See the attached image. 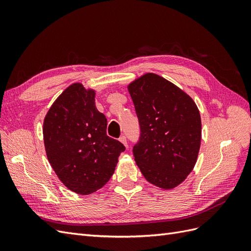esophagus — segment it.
Instances as JSON below:
<instances>
[{
	"label": "esophagus",
	"mask_w": 251,
	"mask_h": 251,
	"mask_svg": "<svg viewBox=\"0 0 251 251\" xmlns=\"http://www.w3.org/2000/svg\"><path fill=\"white\" fill-rule=\"evenodd\" d=\"M119 141H120L121 143H123L126 148H127V142H126V138L125 137V136H121V137L119 138Z\"/></svg>",
	"instance_id": "34e87169"
}]
</instances>
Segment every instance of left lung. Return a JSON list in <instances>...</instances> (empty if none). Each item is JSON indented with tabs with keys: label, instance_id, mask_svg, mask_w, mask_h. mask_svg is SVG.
Segmentation results:
<instances>
[{
	"label": "left lung",
	"instance_id": "8db88e82",
	"mask_svg": "<svg viewBox=\"0 0 251 251\" xmlns=\"http://www.w3.org/2000/svg\"><path fill=\"white\" fill-rule=\"evenodd\" d=\"M140 125L134 147L143 177L162 189L180 185L195 168L202 126L193 98L170 80L144 73L127 85Z\"/></svg>",
	"mask_w": 251,
	"mask_h": 251
}]
</instances>
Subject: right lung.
Instances as JSON below:
<instances>
[{
    "instance_id": "right-lung-1",
    "label": "right lung",
    "mask_w": 251,
    "mask_h": 251,
    "mask_svg": "<svg viewBox=\"0 0 251 251\" xmlns=\"http://www.w3.org/2000/svg\"><path fill=\"white\" fill-rule=\"evenodd\" d=\"M96 91L74 82L44 119L47 158L62 183L79 195L93 194L112 177L126 148L107 135V118L95 105Z\"/></svg>"
}]
</instances>
